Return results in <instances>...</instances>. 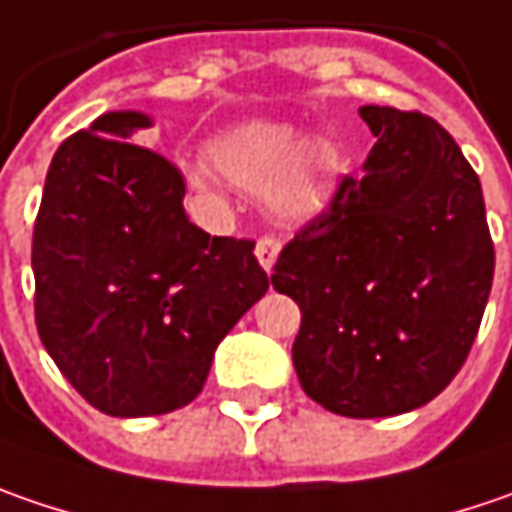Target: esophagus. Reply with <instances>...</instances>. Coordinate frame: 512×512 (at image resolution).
Segmentation results:
<instances>
[{
	"mask_svg": "<svg viewBox=\"0 0 512 512\" xmlns=\"http://www.w3.org/2000/svg\"><path fill=\"white\" fill-rule=\"evenodd\" d=\"M255 255H257V263L263 266V272H272V269H275V263H278L280 240H275V237H260L255 246Z\"/></svg>",
	"mask_w": 512,
	"mask_h": 512,
	"instance_id": "34e87169",
	"label": "esophagus"
}]
</instances>
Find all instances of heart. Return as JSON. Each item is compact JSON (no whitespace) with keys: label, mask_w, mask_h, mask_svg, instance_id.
Returning <instances> with one entry per match:
<instances>
[{"label":"heart","mask_w":512,"mask_h":512,"mask_svg":"<svg viewBox=\"0 0 512 512\" xmlns=\"http://www.w3.org/2000/svg\"><path fill=\"white\" fill-rule=\"evenodd\" d=\"M332 151L323 140H303L295 123L246 120L214 134L206 160H186L189 189L214 197L217 177L246 194H263L283 220H309L321 212L329 191Z\"/></svg>","instance_id":"b5f03b06"}]
</instances>
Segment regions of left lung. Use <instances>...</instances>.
<instances>
[{"label": "left lung", "mask_w": 512, "mask_h": 512, "mask_svg": "<svg viewBox=\"0 0 512 512\" xmlns=\"http://www.w3.org/2000/svg\"><path fill=\"white\" fill-rule=\"evenodd\" d=\"M372 145L332 209L280 252L272 286L300 306L292 361L335 415L387 418L447 387L476 341L493 240L476 171L441 125L361 105Z\"/></svg>", "instance_id": "obj_1"}]
</instances>
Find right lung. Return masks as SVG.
<instances>
[{
    "label": "right lung",
    "mask_w": 512,
    "mask_h": 512,
    "mask_svg": "<svg viewBox=\"0 0 512 512\" xmlns=\"http://www.w3.org/2000/svg\"><path fill=\"white\" fill-rule=\"evenodd\" d=\"M151 125L143 111H105L68 137L34 226L42 346L114 418L194 401L217 344L269 289L255 243L197 229L180 171L134 145Z\"/></svg>",
    "instance_id": "right-lung-1"
}]
</instances>
